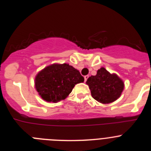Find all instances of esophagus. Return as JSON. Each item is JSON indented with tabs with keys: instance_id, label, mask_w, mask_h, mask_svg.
<instances>
[{
	"instance_id": "obj_1",
	"label": "esophagus",
	"mask_w": 151,
	"mask_h": 151,
	"mask_svg": "<svg viewBox=\"0 0 151 151\" xmlns=\"http://www.w3.org/2000/svg\"><path fill=\"white\" fill-rule=\"evenodd\" d=\"M88 77H89L88 76H84V80H85V82L86 81H87V79L88 78Z\"/></svg>"
}]
</instances>
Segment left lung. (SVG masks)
<instances>
[{"mask_svg":"<svg viewBox=\"0 0 151 151\" xmlns=\"http://www.w3.org/2000/svg\"><path fill=\"white\" fill-rule=\"evenodd\" d=\"M91 96L102 104L116 101L124 89V83L116 74H111L104 68L98 70L96 76L89 77L86 81Z\"/></svg>","mask_w":151,"mask_h":151,"instance_id":"1","label":"left lung"}]
</instances>
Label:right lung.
Masks as SVG:
<instances>
[{
  "instance_id": "right-lung-1",
  "label": "right lung",
  "mask_w": 151,
  "mask_h": 151,
  "mask_svg": "<svg viewBox=\"0 0 151 151\" xmlns=\"http://www.w3.org/2000/svg\"><path fill=\"white\" fill-rule=\"evenodd\" d=\"M84 81L78 70L68 64H53L40 71L35 78V88L40 96L49 102L65 99L76 84Z\"/></svg>"
}]
</instances>
